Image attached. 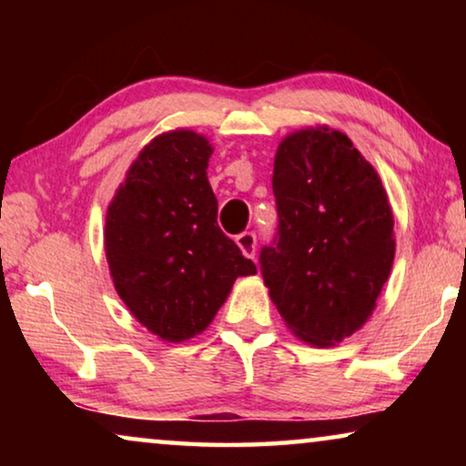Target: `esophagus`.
<instances>
[{"instance_id": "1", "label": "esophagus", "mask_w": 466, "mask_h": 466, "mask_svg": "<svg viewBox=\"0 0 466 466\" xmlns=\"http://www.w3.org/2000/svg\"><path fill=\"white\" fill-rule=\"evenodd\" d=\"M238 246H239V250L244 252V257L254 258V254H257V235L250 231L241 233L238 238Z\"/></svg>"}]
</instances>
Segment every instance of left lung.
<instances>
[{
	"label": "left lung",
	"mask_w": 466,
	"mask_h": 466,
	"mask_svg": "<svg viewBox=\"0 0 466 466\" xmlns=\"http://www.w3.org/2000/svg\"><path fill=\"white\" fill-rule=\"evenodd\" d=\"M278 238L260 273L292 335L330 348L373 314L394 263V216L378 171L346 133L292 131L273 161Z\"/></svg>",
	"instance_id": "1"
}]
</instances>
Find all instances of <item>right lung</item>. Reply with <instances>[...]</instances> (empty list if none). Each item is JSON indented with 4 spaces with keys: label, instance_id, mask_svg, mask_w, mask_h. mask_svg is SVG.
Returning <instances> with one entry per match:
<instances>
[{
    "label": "right lung",
    "instance_id": "obj_1",
    "mask_svg": "<svg viewBox=\"0 0 466 466\" xmlns=\"http://www.w3.org/2000/svg\"><path fill=\"white\" fill-rule=\"evenodd\" d=\"M212 152L201 133H161L127 169L106 212L114 289L142 327L169 343L203 333L235 279L257 273L216 222Z\"/></svg>",
    "mask_w": 466,
    "mask_h": 466
}]
</instances>
